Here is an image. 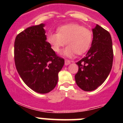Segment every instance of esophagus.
<instances>
[{"instance_id": "34e87169", "label": "esophagus", "mask_w": 123, "mask_h": 123, "mask_svg": "<svg viewBox=\"0 0 123 123\" xmlns=\"http://www.w3.org/2000/svg\"><path fill=\"white\" fill-rule=\"evenodd\" d=\"M71 61H69L68 60H65V65H66V66H67V65H69V64L71 63Z\"/></svg>"}]
</instances>
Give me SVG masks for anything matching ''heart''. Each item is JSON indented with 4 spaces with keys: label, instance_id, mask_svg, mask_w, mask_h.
I'll return each instance as SVG.
<instances>
[{
    "label": "heart",
    "instance_id": "obj_1",
    "mask_svg": "<svg viewBox=\"0 0 123 123\" xmlns=\"http://www.w3.org/2000/svg\"><path fill=\"white\" fill-rule=\"evenodd\" d=\"M92 41V33L89 29L76 23H69L59 27L57 33L47 35V41L52 50L58 53L66 44L68 46L62 55L72 57L75 54L81 55L89 49Z\"/></svg>",
    "mask_w": 123,
    "mask_h": 123
}]
</instances>
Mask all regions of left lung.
Masks as SVG:
<instances>
[{"label": "left lung", "instance_id": "1", "mask_svg": "<svg viewBox=\"0 0 123 123\" xmlns=\"http://www.w3.org/2000/svg\"><path fill=\"white\" fill-rule=\"evenodd\" d=\"M93 39L90 49L76 63L77 85L84 91H92L104 83L112 68L113 52L110 34L96 25L92 29Z\"/></svg>", "mask_w": 123, "mask_h": 123}]
</instances>
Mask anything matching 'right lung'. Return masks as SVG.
Segmentation results:
<instances>
[{"mask_svg":"<svg viewBox=\"0 0 123 123\" xmlns=\"http://www.w3.org/2000/svg\"><path fill=\"white\" fill-rule=\"evenodd\" d=\"M44 26L42 23L26 28L17 36L14 45L18 74L30 89L39 94L49 93L55 87L65 63L46 41Z\"/></svg>","mask_w":123,"mask_h":123,"instance_id":"add662e5","label":"right lung"}]
</instances>
